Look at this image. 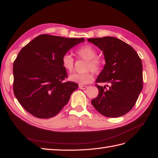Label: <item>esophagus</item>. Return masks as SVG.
<instances>
[{
	"mask_svg": "<svg viewBox=\"0 0 158 158\" xmlns=\"http://www.w3.org/2000/svg\"><path fill=\"white\" fill-rule=\"evenodd\" d=\"M79 87L81 89H85L87 88H88V87L85 86V85H80V84L79 85Z\"/></svg>",
	"mask_w": 158,
	"mask_h": 158,
	"instance_id": "obj_1",
	"label": "esophagus"
}]
</instances>
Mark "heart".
Returning a JSON list of instances; mask_svg holds the SVG:
<instances>
[{
    "mask_svg": "<svg viewBox=\"0 0 158 158\" xmlns=\"http://www.w3.org/2000/svg\"><path fill=\"white\" fill-rule=\"evenodd\" d=\"M76 53L79 58L87 60L85 70H91L94 73L100 71L102 67V60L96 57V50L89 45L81 46L77 49ZM62 65L66 71L72 72L74 67V59L69 53L62 56ZM70 81L75 82L80 85H85L92 83L94 81V76L90 70H88L83 73H73L69 77Z\"/></svg>",
    "mask_w": 158,
    "mask_h": 158,
    "instance_id": "b5f03b06",
    "label": "heart"
}]
</instances>
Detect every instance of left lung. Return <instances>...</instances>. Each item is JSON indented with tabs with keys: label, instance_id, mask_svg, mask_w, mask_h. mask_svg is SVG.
Wrapping results in <instances>:
<instances>
[{
	"label": "left lung",
	"instance_id": "obj_1",
	"mask_svg": "<svg viewBox=\"0 0 158 158\" xmlns=\"http://www.w3.org/2000/svg\"><path fill=\"white\" fill-rule=\"evenodd\" d=\"M102 52L105 64L96 79L98 95L92 100L98 111L108 117H119L133 108L143 89V65L130 45L113 36L88 39ZM108 86V88L106 87Z\"/></svg>",
	"mask_w": 158,
	"mask_h": 158
}]
</instances>
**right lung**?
Here are the masks:
<instances>
[{
  "instance_id": "right-lung-1",
  "label": "right lung",
  "mask_w": 158,
  "mask_h": 158,
  "mask_svg": "<svg viewBox=\"0 0 158 158\" xmlns=\"http://www.w3.org/2000/svg\"><path fill=\"white\" fill-rule=\"evenodd\" d=\"M84 38L41 35L20 50L13 63V92L23 108L36 117L56 115L78 88L67 77L62 56Z\"/></svg>"
}]
</instances>
